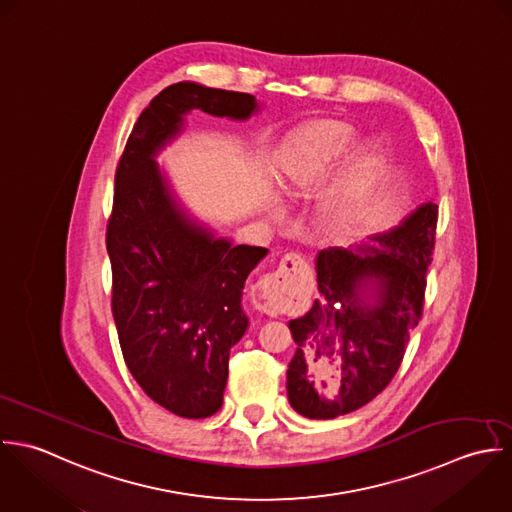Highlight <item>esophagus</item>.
Listing matches in <instances>:
<instances>
[{"label": "esophagus", "instance_id": "obj_1", "mask_svg": "<svg viewBox=\"0 0 512 512\" xmlns=\"http://www.w3.org/2000/svg\"><path fill=\"white\" fill-rule=\"evenodd\" d=\"M308 273V263L305 255L291 251L287 253L281 263L279 269L275 273H269L265 277H261L253 291H255V305L269 314L277 312L279 301L289 295L295 287V281Z\"/></svg>", "mask_w": 512, "mask_h": 512}]
</instances>
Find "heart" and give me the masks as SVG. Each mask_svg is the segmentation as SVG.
Returning <instances> with one entry per match:
<instances>
[{
  "mask_svg": "<svg viewBox=\"0 0 512 512\" xmlns=\"http://www.w3.org/2000/svg\"><path fill=\"white\" fill-rule=\"evenodd\" d=\"M356 140L354 128L344 122H322L299 132L281 160L279 174L285 188L295 196L316 190L350 154ZM376 166L374 154L356 160L332 196L330 211L334 217H348L364 204L374 184Z\"/></svg>",
  "mask_w": 512,
  "mask_h": 512,
  "instance_id": "heart-1",
  "label": "heart"
}]
</instances>
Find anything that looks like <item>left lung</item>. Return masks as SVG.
<instances>
[{
  "label": "left lung",
  "mask_w": 512,
  "mask_h": 512,
  "mask_svg": "<svg viewBox=\"0 0 512 512\" xmlns=\"http://www.w3.org/2000/svg\"><path fill=\"white\" fill-rule=\"evenodd\" d=\"M437 205L421 204L370 243L316 255L320 299L289 322L297 352L289 402L310 419H332L372 402L396 376L423 312Z\"/></svg>",
  "instance_id": "1"
}]
</instances>
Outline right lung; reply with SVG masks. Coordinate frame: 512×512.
I'll list each match as a JSON object with an SVG mask.
<instances>
[{
    "label": "right lung",
    "instance_id": "right-lung-1",
    "mask_svg": "<svg viewBox=\"0 0 512 512\" xmlns=\"http://www.w3.org/2000/svg\"><path fill=\"white\" fill-rule=\"evenodd\" d=\"M245 120L253 95L176 83L134 124L114 176L106 225L112 316L124 362L162 408L188 419L223 404L229 350L247 330L241 295L265 247L233 245L178 202L154 160L190 110Z\"/></svg>",
    "mask_w": 512,
    "mask_h": 512
}]
</instances>
